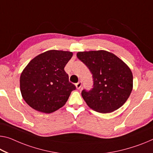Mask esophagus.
<instances>
[{"mask_svg":"<svg viewBox=\"0 0 153 153\" xmlns=\"http://www.w3.org/2000/svg\"><path fill=\"white\" fill-rule=\"evenodd\" d=\"M81 85H82L81 81H79L78 83H76V88L77 89H78V90H79V89L81 88Z\"/></svg>","mask_w":153,"mask_h":153,"instance_id":"34e87169","label":"esophagus"}]
</instances>
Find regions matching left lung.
I'll use <instances>...</instances> for the list:
<instances>
[{
	"label": "left lung",
	"instance_id": "left-lung-1",
	"mask_svg": "<svg viewBox=\"0 0 153 153\" xmlns=\"http://www.w3.org/2000/svg\"><path fill=\"white\" fill-rule=\"evenodd\" d=\"M76 56L92 74L93 88L81 92L89 107L107 114L123 106L133 90V74L128 65L106 51L79 52Z\"/></svg>",
	"mask_w": 153,
	"mask_h": 153
}]
</instances>
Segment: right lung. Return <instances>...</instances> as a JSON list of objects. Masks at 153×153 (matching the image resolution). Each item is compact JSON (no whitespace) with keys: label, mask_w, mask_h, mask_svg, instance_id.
Returning a JSON list of instances; mask_svg holds the SVG:
<instances>
[{"label":"right lung","mask_w":153,"mask_h":153,"mask_svg":"<svg viewBox=\"0 0 153 153\" xmlns=\"http://www.w3.org/2000/svg\"><path fill=\"white\" fill-rule=\"evenodd\" d=\"M73 53L51 50L33 59L20 75V86L25 102L36 111L51 114L62 107L72 91L64 68Z\"/></svg>","instance_id":"1"}]
</instances>
